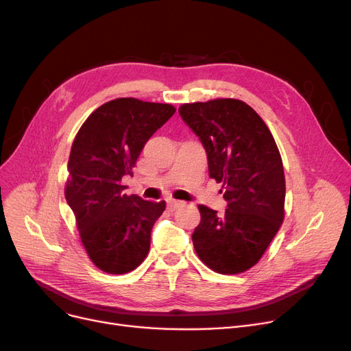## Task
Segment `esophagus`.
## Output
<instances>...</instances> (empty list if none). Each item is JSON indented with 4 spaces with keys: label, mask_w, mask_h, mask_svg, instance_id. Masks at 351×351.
I'll return each instance as SVG.
<instances>
[{
    "label": "esophagus",
    "mask_w": 351,
    "mask_h": 351,
    "mask_svg": "<svg viewBox=\"0 0 351 351\" xmlns=\"http://www.w3.org/2000/svg\"><path fill=\"white\" fill-rule=\"evenodd\" d=\"M168 205H169V208H171L172 210H175L176 208H179V206L182 205V202H180V200H176V199H168Z\"/></svg>",
    "instance_id": "esophagus-1"
}]
</instances>
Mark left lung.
<instances>
[{"label": "left lung", "mask_w": 351, "mask_h": 351, "mask_svg": "<svg viewBox=\"0 0 351 351\" xmlns=\"http://www.w3.org/2000/svg\"><path fill=\"white\" fill-rule=\"evenodd\" d=\"M204 143L209 176L222 183L223 216L199 205L192 241L199 259L220 274H239L262 259L285 219L286 180L279 147L246 102L216 98L179 106Z\"/></svg>", "instance_id": "1"}]
</instances>
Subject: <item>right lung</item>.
Listing matches in <instances>:
<instances>
[{
  "label": "right lung",
  "mask_w": 351,
  "mask_h": 351,
  "mask_svg": "<svg viewBox=\"0 0 351 351\" xmlns=\"http://www.w3.org/2000/svg\"><path fill=\"white\" fill-rule=\"evenodd\" d=\"M171 104L117 98L92 112L72 142L65 199L90 262L109 274L136 269L166 202L123 193L125 176L155 131L175 114Z\"/></svg>",
  "instance_id": "1"
}]
</instances>
